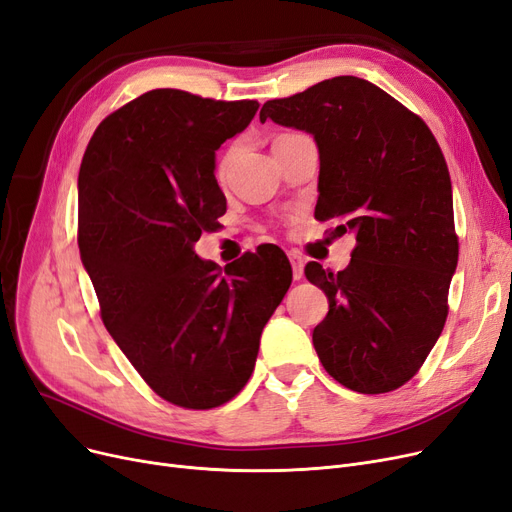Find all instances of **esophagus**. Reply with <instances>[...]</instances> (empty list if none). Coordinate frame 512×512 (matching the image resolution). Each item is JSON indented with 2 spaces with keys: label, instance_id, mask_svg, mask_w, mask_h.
Returning a JSON list of instances; mask_svg holds the SVG:
<instances>
[{
  "label": "esophagus",
  "instance_id": "obj_1",
  "mask_svg": "<svg viewBox=\"0 0 512 512\" xmlns=\"http://www.w3.org/2000/svg\"><path fill=\"white\" fill-rule=\"evenodd\" d=\"M289 261H291V266H293V278L301 280V276H304V257H301L297 251H291L289 253Z\"/></svg>",
  "mask_w": 512,
  "mask_h": 512
}]
</instances>
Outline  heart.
<instances>
[{
  "mask_svg": "<svg viewBox=\"0 0 512 512\" xmlns=\"http://www.w3.org/2000/svg\"><path fill=\"white\" fill-rule=\"evenodd\" d=\"M225 164H227V156H225V158L219 162V170H225Z\"/></svg>",
  "mask_w": 512,
  "mask_h": 512,
  "instance_id": "b5f03b06",
  "label": "heart"
}]
</instances>
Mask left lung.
<instances>
[{"instance_id": "8db88e82", "label": "left lung", "mask_w": 512, "mask_h": 512, "mask_svg": "<svg viewBox=\"0 0 512 512\" xmlns=\"http://www.w3.org/2000/svg\"><path fill=\"white\" fill-rule=\"evenodd\" d=\"M268 118L314 137V217L333 221V236H356L346 270L306 266V278L329 299L312 333L320 363L354 392L401 388L445 327L458 266L443 151L420 116L354 75L268 101L259 120Z\"/></svg>"}]
</instances>
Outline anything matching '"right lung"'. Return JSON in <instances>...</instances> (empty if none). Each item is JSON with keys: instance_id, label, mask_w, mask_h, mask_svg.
<instances>
[{"instance_id": "add662e5", "label": "right lung", "mask_w": 512, "mask_h": 512, "mask_svg": "<svg viewBox=\"0 0 512 512\" xmlns=\"http://www.w3.org/2000/svg\"><path fill=\"white\" fill-rule=\"evenodd\" d=\"M257 109L149 90L99 124L80 166L78 244L103 323L149 388L185 409L219 407L244 388L291 287L278 246L223 270L194 253L225 213L215 151Z\"/></svg>"}]
</instances>
